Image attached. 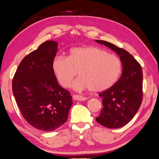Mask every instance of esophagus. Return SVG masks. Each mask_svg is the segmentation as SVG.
I'll list each match as a JSON object with an SVG mask.
<instances>
[{"label": "esophagus", "instance_id": "1", "mask_svg": "<svg viewBox=\"0 0 159 159\" xmlns=\"http://www.w3.org/2000/svg\"><path fill=\"white\" fill-rule=\"evenodd\" d=\"M72 98H73L74 100H76V101H85L87 99V98L86 97H82V96L76 95V94L72 96Z\"/></svg>", "mask_w": 159, "mask_h": 159}]
</instances>
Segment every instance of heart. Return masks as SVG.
Returning <instances> with one entry per match:
<instances>
[{"instance_id": "1", "label": "heart", "mask_w": 159, "mask_h": 159, "mask_svg": "<svg viewBox=\"0 0 159 159\" xmlns=\"http://www.w3.org/2000/svg\"><path fill=\"white\" fill-rule=\"evenodd\" d=\"M52 69L62 87H68L78 72L80 77L72 84L74 89H89L92 92H101L117 82L122 64L118 57L104 49L82 46L72 48L67 57H55Z\"/></svg>"}]
</instances>
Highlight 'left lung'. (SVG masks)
Segmentation results:
<instances>
[{"mask_svg": "<svg viewBox=\"0 0 159 159\" xmlns=\"http://www.w3.org/2000/svg\"><path fill=\"white\" fill-rule=\"evenodd\" d=\"M120 56L123 72L118 81L99 93L103 108L96 118L108 128H119L129 123L138 111L142 101V70L140 64L127 51L108 41L96 40Z\"/></svg>", "mask_w": 159, "mask_h": 159, "instance_id": "1", "label": "left lung"}]
</instances>
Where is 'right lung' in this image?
Masks as SVG:
<instances>
[{
  "instance_id": "1",
  "label": "right lung",
  "mask_w": 159,
  "mask_h": 159,
  "mask_svg": "<svg viewBox=\"0 0 159 159\" xmlns=\"http://www.w3.org/2000/svg\"><path fill=\"white\" fill-rule=\"evenodd\" d=\"M57 51L56 41L41 43L23 58L12 80V92L23 118L34 128L46 132L66 123L73 103L52 69Z\"/></svg>"
}]
</instances>
